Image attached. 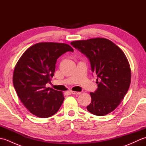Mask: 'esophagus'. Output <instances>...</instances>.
Returning a JSON list of instances; mask_svg holds the SVG:
<instances>
[{"label": "esophagus", "mask_w": 146, "mask_h": 146, "mask_svg": "<svg viewBox=\"0 0 146 146\" xmlns=\"http://www.w3.org/2000/svg\"><path fill=\"white\" fill-rule=\"evenodd\" d=\"M71 93L73 95H80L82 94V93L80 92H74V91H71Z\"/></svg>", "instance_id": "esophagus-1"}]
</instances>
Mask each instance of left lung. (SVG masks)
<instances>
[{"instance_id":"8db88e82","label":"left lung","mask_w":146,"mask_h":146,"mask_svg":"<svg viewBox=\"0 0 146 146\" xmlns=\"http://www.w3.org/2000/svg\"><path fill=\"white\" fill-rule=\"evenodd\" d=\"M71 44L88 58L92 72L97 76L98 88L90 93L92 102L86 108L98 116L110 113L124 98L131 84V68L125 54L105 38L73 41Z\"/></svg>"}]
</instances>
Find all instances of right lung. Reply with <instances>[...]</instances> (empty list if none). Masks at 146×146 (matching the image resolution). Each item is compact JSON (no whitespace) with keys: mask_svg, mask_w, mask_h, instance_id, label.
I'll return each instance as SVG.
<instances>
[{"mask_svg":"<svg viewBox=\"0 0 146 146\" xmlns=\"http://www.w3.org/2000/svg\"><path fill=\"white\" fill-rule=\"evenodd\" d=\"M68 51L73 49L64 43H38L27 49L15 65L14 88L22 103L37 117L53 115L63 104V93L45 86L54 76L58 58Z\"/></svg>","mask_w":146,"mask_h":146,"instance_id":"obj_1","label":"right lung"}]
</instances>
